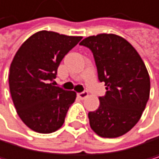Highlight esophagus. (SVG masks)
<instances>
[{"label": "esophagus", "mask_w": 159, "mask_h": 159, "mask_svg": "<svg viewBox=\"0 0 159 159\" xmlns=\"http://www.w3.org/2000/svg\"><path fill=\"white\" fill-rule=\"evenodd\" d=\"M77 96L80 98V99H85L87 96H88V91H82V93H77Z\"/></svg>", "instance_id": "esophagus-1"}]
</instances>
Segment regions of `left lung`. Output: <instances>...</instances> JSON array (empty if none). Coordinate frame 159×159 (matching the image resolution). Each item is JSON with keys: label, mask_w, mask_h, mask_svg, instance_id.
<instances>
[{"label": "left lung", "mask_w": 159, "mask_h": 159, "mask_svg": "<svg viewBox=\"0 0 159 159\" xmlns=\"http://www.w3.org/2000/svg\"><path fill=\"white\" fill-rule=\"evenodd\" d=\"M80 45L93 52L98 80L107 89L99 97V108L89 112L90 128L102 137L121 136L138 122L149 100L146 66L130 43L117 35L89 36Z\"/></svg>", "instance_id": "8db88e82"}]
</instances>
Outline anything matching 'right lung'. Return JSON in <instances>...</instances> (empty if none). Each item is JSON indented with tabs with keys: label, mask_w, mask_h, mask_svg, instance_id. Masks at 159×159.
Returning <instances> with one entry per match:
<instances>
[{
	"label": "right lung",
	"mask_w": 159,
	"mask_h": 159,
	"mask_svg": "<svg viewBox=\"0 0 159 159\" xmlns=\"http://www.w3.org/2000/svg\"><path fill=\"white\" fill-rule=\"evenodd\" d=\"M81 39L43 30L16 52L9 70L10 93L18 115L34 132L50 134L64 124L76 93L54 86V79L65 55Z\"/></svg>",
	"instance_id": "right-lung-1"
}]
</instances>
